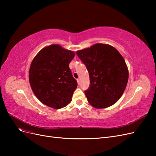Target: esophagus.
I'll use <instances>...</instances> for the list:
<instances>
[{
  "instance_id": "obj_1",
  "label": "esophagus",
  "mask_w": 156,
  "mask_h": 156,
  "mask_svg": "<svg viewBox=\"0 0 156 156\" xmlns=\"http://www.w3.org/2000/svg\"><path fill=\"white\" fill-rule=\"evenodd\" d=\"M77 83L79 84V83H80V79H77Z\"/></svg>"
}]
</instances>
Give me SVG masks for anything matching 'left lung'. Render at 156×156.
Here are the masks:
<instances>
[{
    "instance_id": "obj_1",
    "label": "left lung",
    "mask_w": 156,
    "mask_h": 156,
    "mask_svg": "<svg viewBox=\"0 0 156 156\" xmlns=\"http://www.w3.org/2000/svg\"><path fill=\"white\" fill-rule=\"evenodd\" d=\"M89 73L90 87L84 91L92 107L103 108L119 100L128 81L129 72L124 58L115 48L96 44L76 52Z\"/></svg>"
}]
</instances>
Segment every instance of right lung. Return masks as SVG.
<instances>
[{
  "mask_svg": "<svg viewBox=\"0 0 156 156\" xmlns=\"http://www.w3.org/2000/svg\"><path fill=\"white\" fill-rule=\"evenodd\" d=\"M75 53L57 44L42 49L33 59L29 82L37 98L47 106L58 109L72 101L77 82L69 64Z\"/></svg>",
  "mask_w": 156,
  "mask_h": 156,
  "instance_id": "1",
  "label": "right lung"
}]
</instances>
